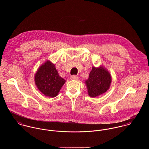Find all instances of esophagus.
<instances>
[{"mask_svg":"<svg viewBox=\"0 0 149 149\" xmlns=\"http://www.w3.org/2000/svg\"><path fill=\"white\" fill-rule=\"evenodd\" d=\"M79 79L78 76H76V75H72L70 76V79L71 80H76Z\"/></svg>","mask_w":149,"mask_h":149,"instance_id":"34e87169","label":"esophagus"}]
</instances>
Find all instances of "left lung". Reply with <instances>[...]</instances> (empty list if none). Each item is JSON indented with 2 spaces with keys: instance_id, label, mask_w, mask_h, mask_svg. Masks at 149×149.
<instances>
[{
  "instance_id": "obj_1",
  "label": "left lung",
  "mask_w": 149,
  "mask_h": 149,
  "mask_svg": "<svg viewBox=\"0 0 149 149\" xmlns=\"http://www.w3.org/2000/svg\"><path fill=\"white\" fill-rule=\"evenodd\" d=\"M111 80V76L106 68L93 66L88 79L85 81L88 95L95 97L103 94L109 88Z\"/></svg>"
}]
</instances>
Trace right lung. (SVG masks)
Returning <instances> with one entry per match:
<instances>
[{
    "instance_id": "1",
    "label": "right lung",
    "mask_w": 149,
    "mask_h": 149,
    "mask_svg": "<svg viewBox=\"0 0 149 149\" xmlns=\"http://www.w3.org/2000/svg\"><path fill=\"white\" fill-rule=\"evenodd\" d=\"M34 81L40 91L50 97L57 96L65 83L64 79L59 76L55 65L49 60L38 68Z\"/></svg>"
}]
</instances>
